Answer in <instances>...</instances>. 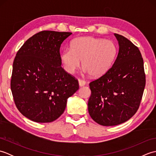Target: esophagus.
I'll return each mask as SVG.
<instances>
[{"label":"esophagus","mask_w":156,"mask_h":156,"mask_svg":"<svg viewBox=\"0 0 156 156\" xmlns=\"http://www.w3.org/2000/svg\"><path fill=\"white\" fill-rule=\"evenodd\" d=\"M78 83H79V86H80V87H83V86L85 85L86 82L84 80H82V79L80 78V79H78Z\"/></svg>","instance_id":"esophagus-1"}]
</instances>
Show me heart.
Returning <instances> with one entry per match:
<instances>
[{
    "instance_id": "heart-1",
    "label": "heart",
    "mask_w": 156,
    "mask_h": 156,
    "mask_svg": "<svg viewBox=\"0 0 156 156\" xmlns=\"http://www.w3.org/2000/svg\"><path fill=\"white\" fill-rule=\"evenodd\" d=\"M117 48L107 39L93 37H80L71 43L70 48L64 49L61 54L63 67L69 74H74L80 66L86 73L94 77L104 75L113 64Z\"/></svg>"
}]
</instances>
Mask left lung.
Instances as JSON below:
<instances>
[{
	"label": "left lung",
	"mask_w": 156,
	"mask_h": 156,
	"mask_svg": "<svg viewBox=\"0 0 156 156\" xmlns=\"http://www.w3.org/2000/svg\"><path fill=\"white\" fill-rule=\"evenodd\" d=\"M114 35L119 45L117 59L104 75L89 84V115L103 126L121 124L133 117L140 107L145 86L140 51L128 39Z\"/></svg>",
	"instance_id": "1"
}]
</instances>
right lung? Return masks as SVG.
Segmentation results:
<instances>
[{
    "instance_id": "1",
    "label": "right lung",
    "mask_w": 156,
    "mask_h": 156,
    "mask_svg": "<svg viewBox=\"0 0 156 156\" xmlns=\"http://www.w3.org/2000/svg\"><path fill=\"white\" fill-rule=\"evenodd\" d=\"M70 32L43 31L19 49L13 62L11 88L16 108L37 122L56 120L68 98L78 90V80L62 68L59 49Z\"/></svg>"
}]
</instances>
